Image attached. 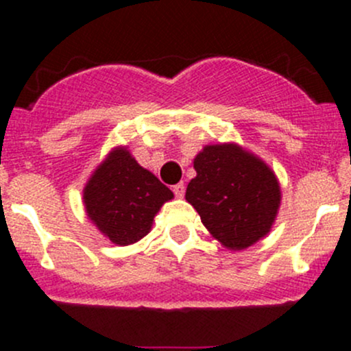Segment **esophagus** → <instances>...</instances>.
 Returning <instances> with one entry per match:
<instances>
[{"mask_svg": "<svg viewBox=\"0 0 351 351\" xmlns=\"http://www.w3.org/2000/svg\"><path fill=\"white\" fill-rule=\"evenodd\" d=\"M173 193H175V195L178 198H182L183 195H185V185H183V183H178V185H175V186H173Z\"/></svg>", "mask_w": 351, "mask_h": 351, "instance_id": "34e87169", "label": "esophagus"}]
</instances>
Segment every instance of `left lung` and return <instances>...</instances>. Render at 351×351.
<instances>
[{
    "instance_id": "obj_1",
    "label": "left lung",
    "mask_w": 351,
    "mask_h": 351,
    "mask_svg": "<svg viewBox=\"0 0 351 351\" xmlns=\"http://www.w3.org/2000/svg\"><path fill=\"white\" fill-rule=\"evenodd\" d=\"M197 176L186 200L219 243L244 250L268 234L280 205L274 171L236 144L204 147L193 161Z\"/></svg>"
}]
</instances>
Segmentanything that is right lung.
Returning <instances> with one entry per match:
<instances>
[{
	"mask_svg": "<svg viewBox=\"0 0 351 351\" xmlns=\"http://www.w3.org/2000/svg\"><path fill=\"white\" fill-rule=\"evenodd\" d=\"M173 192L125 149H115L84 189L91 221L112 243L125 246L149 232L156 212Z\"/></svg>",
	"mask_w": 351,
	"mask_h": 351,
	"instance_id": "right-lung-1",
	"label": "right lung"
}]
</instances>
